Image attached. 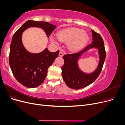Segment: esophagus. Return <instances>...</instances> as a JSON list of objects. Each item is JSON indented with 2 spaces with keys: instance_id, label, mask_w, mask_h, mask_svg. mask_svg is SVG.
Instances as JSON below:
<instances>
[{
  "instance_id": "34e87169",
  "label": "esophagus",
  "mask_w": 125,
  "mask_h": 125,
  "mask_svg": "<svg viewBox=\"0 0 125 125\" xmlns=\"http://www.w3.org/2000/svg\"><path fill=\"white\" fill-rule=\"evenodd\" d=\"M63 52H62V51H60L59 52V56H60V57H62V56H63Z\"/></svg>"
}]
</instances>
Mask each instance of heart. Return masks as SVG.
<instances>
[{"mask_svg": "<svg viewBox=\"0 0 125 125\" xmlns=\"http://www.w3.org/2000/svg\"><path fill=\"white\" fill-rule=\"evenodd\" d=\"M56 36L51 35L50 40L58 44L59 41L67 43V47L71 52L80 50L88 42L89 37L86 32L82 29L71 28L58 32Z\"/></svg>", "mask_w": 125, "mask_h": 125, "instance_id": "obj_1", "label": "heart"}]
</instances>
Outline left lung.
Segmentation results:
<instances>
[{"label":"left lung","instance_id":"obj_1","mask_svg":"<svg viewBox=\"0 0 125 125\" xmlns=\"http://www.w3.org/2000/svg\"><path fill=\"white\" fill-rule=\"evenodd\" d=\"M93 37L92 43L83 50L73 54L65 55L64 64L62 68V76L66 85L73 89H80L92 83L99 77L103 68L106 52L103 39L99 33L91 30ZM97 48L100 62L97 69L91 73L86 74L80 69L78 60L82 54L91 48Z\"/></svg>","mask_w":125,"mask_h":125}]
</instances>
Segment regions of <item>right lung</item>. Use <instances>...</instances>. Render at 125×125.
Instances as JSON below:
<instances>
[{
	"label": "right lung",
	"mask_w": 125,
	"mask_h": 125,
	"mask_svg": "<svg viewBox=\"0 0 125 125\" xmlns=\"http://www.w3.org/2000/svg\"><path fill=\"white\" fill-rule=\"evenodd\" d=\"M31 27L42 29L49 37L56 26L48 22L28 20L13 35L9 59L10 68L19 82L27 88H34L43 82L48 67L58 57L59 51L52 52L46 48L39 53L28 52L22 43V35L25 30Z\"/></svg>",
	"instance_id": "add662e5"
}]
</instances>
